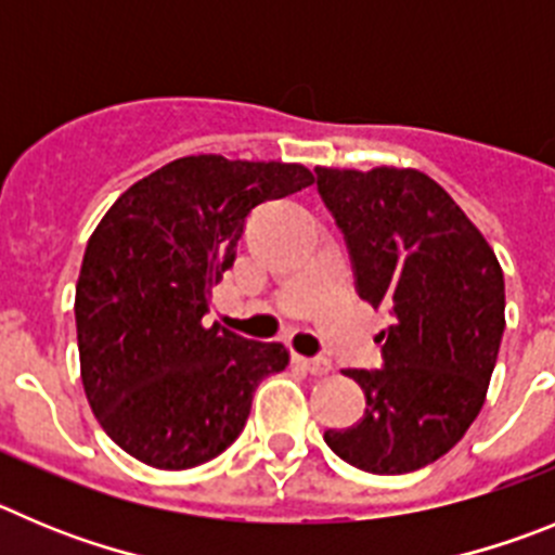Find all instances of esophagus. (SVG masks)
Instances as JSON below:
<instances>
[{
  "label": "esophagus",
  "mask_w": 555,
  "mask_h": 555,
  "mask_svg": "<svg viewBox=\"0 0 555 555\" xmlns=\"http://www.w3.org/2000/svg\"><path fill=\"white\" fill-rule=\"evenodd\" d=\"M296 362L301 364L304 371L312 373V376H326V373H332V362L326 357H296Z\"/></svg>",
  "instance_id": "1"
}]
</instances>
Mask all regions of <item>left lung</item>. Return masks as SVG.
Here are the masks:
<instances>
[{
	"label": "left lung",
	"mask_w": 555,
	"mask_h": 555,
	"mask_svg": "<svg viewBox=\"0 0 555 555\" xmlns=\"http://www.w3.org/2000/svg\"><path fill=\"white\" fill-rule=\"evenodd\" d=\"M343 232L359 298L389 307L382 367L348 371L362 421L326 446L373 476H403L446 456L483 406L506 328L495 251L459 204L421 171L314 168Z\"/></svg>",
	"instance_id": "8db88e82"
}]
</instances>
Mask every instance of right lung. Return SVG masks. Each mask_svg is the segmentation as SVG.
Instances as JSON below:
<instances>
[{"label": "right lung", "mask_w": 555, "mask_h": 555, "mask_svg": "<svg viewBox=\"0 0 555 555\" xmlns=\"http://www.w3.org/2000/svg\"><path fill=\"white\" fill-rule=\"evenodd\" d=\"M312 182L304 166L196 154L107 209L85 248L74 314L85 396L129 456L188 470L241 437L254 389L284 371L287 351L202 318L254 207Z\"/></svg>", "instance_id": "obj_1"}]
</instances>
